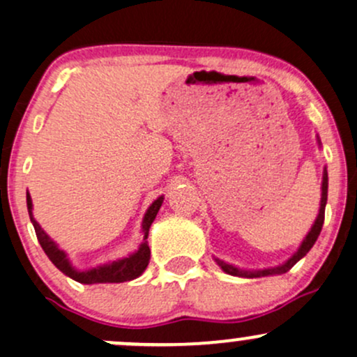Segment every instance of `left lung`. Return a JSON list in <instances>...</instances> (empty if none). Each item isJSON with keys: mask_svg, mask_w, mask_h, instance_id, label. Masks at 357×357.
<instances>
[{"mask_svg": "<svg viewBox=\"0 0 357 357\" xmlns=\"http://www.w3.org/2000/svg\"><path fill=\"white\" fill-rule=\"evenodd\" d=\"M318 145H321L320 137H317ZM327 197H328V172L327 167H324V178H321V198H320V208H318V215L314 219L313 226H311L310 232L306 234V238L303 239L301 245H299L298 250L294 251L291 258H287L284 264L277 265V267H268V268H258V270H246V268H239L236 265L227 264V261L220 260V258L213 257L215 264L219 265L224 272L229 273V275H236V277H245V279H257V277H268V275H280V273H286L301 260L303 257H306L307 251L313 248L314 243H317L318 236H320L321 227H324V220H325V205H327Z\"/></svg>", "mask_w": 357, "mask_h": 357, "instance_id": "8db88e82", "label": "left lung"}]
</instances>
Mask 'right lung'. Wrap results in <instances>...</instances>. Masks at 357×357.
Returning <instances> with one entry per match:
<instances>
[{"label":"right lung","mask_w":357,"mask_h":357,"mask_svg":"<svg viewBox=\"0 0 357 357\" xmlns=\"http://www.w3.org/2000/svg\"><path fill=\"white\" fill-rule=\"evenodd\" d=\"M164 197H159L157 200H153V204L150 205L145 212L144 220H142V234H144V243L138 248L135 253L128 255L125 258H119V260L109 261V264L99 265V267H93L89 270H78L71 265L68 255L63 250H59V246L50 238V236L44 232V229L39 226L36 219H33L32 213V198L27 191V208H29V217L30 222H32L33 229H36L37 239H39L40 246H43L44 253L50 257V260L54 264L56 268L61 270L65 275H68L70 279L77 280L80 284H107V282H126V280H133L137 277H140L142 273L147 268L149 260H150V248H149V229L152 226L153 219H155L157 212H159L160 205H162Z\"/></svg>","instance_id":"1"}]
</instances>
